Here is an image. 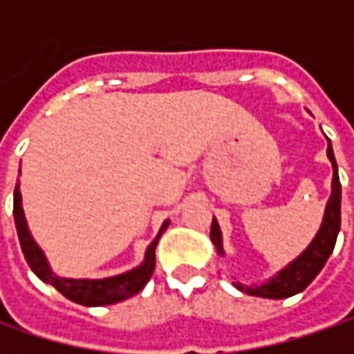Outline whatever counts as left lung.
<instances>
[{
    "mask_svg": "<svg viewBox=\"0 0 354 354\" xmlns=\"http://www.w3.org/2000/svg\"><path fill=\"white\" fill-rule=\"evenodd\" d=\"M327 156L333 163V193H331V198L327 203L325 218H323V225H321L315 240L309 244V248L295 262H292L286 270H281L276 278L270 279L264 286L248 288V286H242V283H234L240 292H246L248 295L270 297V299H283V297L295 295V293L304 292L307 286L315 279V276L321 272V268L327 262V258L331 256L335 242H337L339 228H341V183H339L333 147H331L329 140H327ZM211 240L212 244L216 246L218 254H223V238H221V230H218L216 221H212Z\"/></svg>",
    "mask_w": 354,
    "mask_h": 354,
    "instance_id": "1",
    "label": "left lung"
}]
</instances>
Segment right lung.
<instances>
[{
    "label": "right lung",
    "instance_id": "obj_1",
    "mask_svg": "<svg viewBox=\"0 0 354 354\" xmlns=\"http://www.w3.org/2000/svg\"><path fill=\"white\" fill-rule=\"evenodd\" d=\"M13 216H15V226H17L21 250H23V256H25L29 268L43 281L50 283L57 292H61L64 297H68L71 301H76L80 306H112V304L124 301V299L136 295L138 292H142L143 286L149 281L153 270H156L157 240H159L161 232L169 225V223H165V225L161 226L157 238L147 248L145 262L140 268H136L131 272H126L122 276H114V278L106 279H61L50 274L43 252L37 248V244H35L29 230H27V223H25V216H23V209H21L19 187H15V193H13Z\"/></svg>",
    "mask_w": 354,
    "mask_h": 354
}]
</instances>
